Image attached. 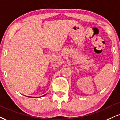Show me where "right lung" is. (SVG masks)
<instances>
[{
    "label": "right lung",
    "mask_w": 120,
    "mask_h": 120,
    "mask_svg": "<svg viewBox=\"0 0 120 120\" xmlns=\"http://www.w3.org/2000/svg\"><path fill=\"white\" fill-rule=\"evenodd\" d=\"M43 96H45V95H43ZM35 98H37V97H35Z\"/></svg>",
    "instance_id": "obj_1"
}]
</instances>
